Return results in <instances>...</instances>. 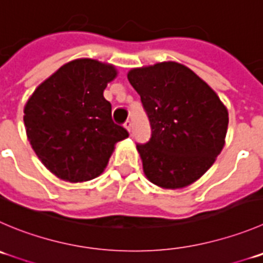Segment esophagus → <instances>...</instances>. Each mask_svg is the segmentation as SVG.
<instances>
[{"label":"esophagus","mask_w":263,"mask_h":263,"mask_svg":"<svg viewBox=\"0 0 263 263\" xmlns=\"http://www.w3.org/2000/svg\"><path fill=\"white\" fill-rule=\"evenodd\" d=\"M124 126H125V129H126L127 132L130 133V130H132V121H129V120H127V121H125Z\"/></svg>","instance_id":"obj_1"}]
</instances>
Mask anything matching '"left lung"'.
I'll return each instance as SVG.
<instances>
[{
    "instance_id": "obj_1",
    "label": "left lung",
    "mask_w": 263,
    "mask_h": 263,
    "mask_svg": "<svg viewBox=\"0 0 263 263\" xmlns=\"http://www.w3.org/2000/svg\"><path fill=\"white\" fill-rule=\"evenodd\" d=\"M127 80L151 124V139L137 144L147 179L167 190L190 186L223 148L227 108L204 80L177 62L130 69Z\"/></svg>"
}]
</instances>
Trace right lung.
Listing matches in <instances>:
<instances>
[{"instance_id": "1", "label": "right lung", "mask_w": 263, "mask_h": 263, "mask_svg": "<svg viewBox=\"0 0 263 263\" xmlns=\"http://www.w3.org/2000/svg\"><path fill=\"white\" fill-rule=\"evenodd\" d=\"M117 76L96 59L68 62L37 86L24 107L28 141L52 174L86 182L103 173L115 144L129 133L116 125L103 91Z\"/></svg>"}]
</instances>
